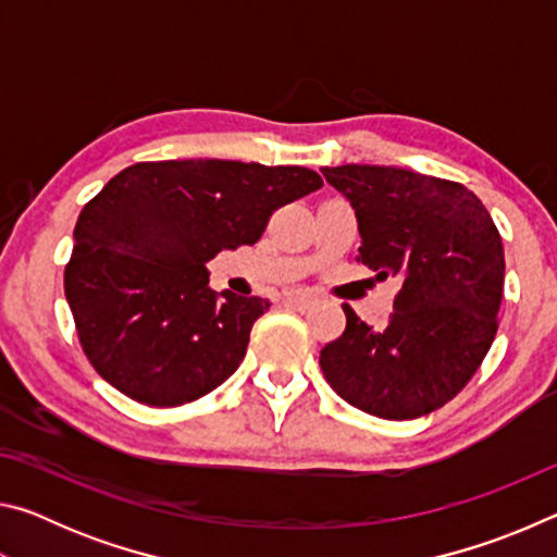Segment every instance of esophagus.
<instances>
[{"instance_id": "1", "label": "esophagus", "mask_w": 557, "mask_h": 557, "mask_svg": "<svg viewBox=\"0 0 557 557\" xmlns=\"http://www.w3.org/2000/svg\"><path fill=\"white\" fill-rule=\"evenodd\" d=\"M282 301H285L287 307H292V309H307V307H312V301H314V297L312 295H307V292H289V295H285L282 297Z\"/></svg>"}]
</instances>
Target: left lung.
Instances as JSON below:
<instances>
[{"mask_svg":"<svg viewBox=\"0 0 557 557\" xmlns=\"http://www.w3.org/2000/svg\"><path fill=\"white\" fill-rule=\"evenodd\" d=\"M322 174L356 211V262L381 280H403L381 329L344 305V334L319 354L324 379L375 418L412 420L437 410L471 381L494 344L502 235L459 182L371 164L324 166Z\"/></svg>","mask_w":557,"mask_h":557,"instance_id":"1","label":"left lung"}]
</instances>
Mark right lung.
<instances>
[{"mask_svg": "<svg viewBox=\"0 0 557 557\" xmlns=\"http://www.w3.org/2000/svg\"><path fill=\"white\" fill-rule=\"evenodd\" d=\"M322 184L305 166L223 159L139 162L112 176L83 206L63 272L92 369L154 408L219 388L270 301L215 299L206 262L258 243L272 213Z\"/></svg>", "mask_w": 557, "mask_h": 557, "instance_id": "obj_1", "label": "right lung"}]
</instances>
